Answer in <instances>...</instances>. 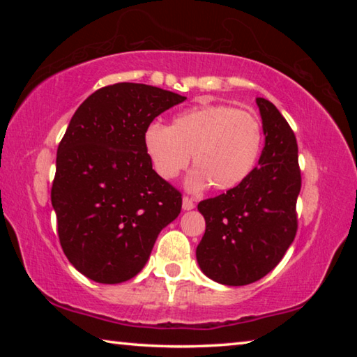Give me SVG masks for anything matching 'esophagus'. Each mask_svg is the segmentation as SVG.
Masks as SVG:
<instances>
[{"mask_svg": "<svg viewBox=\"0 0 357 357\" xmlns=\"http://www.w3.org/2000/svg\"><path fill=\"white\" fill-rule=\"evenodd\" d=\"M193 208H195V203H193L192 198L184 197V198H183V209H184V211H190V209H193Z\"/></svg>", "mask_w": 357, "mask_h": 357, "instance_id": "esophagus-1", "label": "esophagus"}]
</instances>
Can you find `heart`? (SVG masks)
Instances as JSON below:
<instances>
[{
    "instance_id": "1",
    "label": "heart",
    "mask_w": 357,
    "mask_h": 357,
    "mask_svg": "<svg viewBox=\"0 0 357 357\" xmlns=\"http://www.w3.org/2000/svg\"><path fill=\"white\" fill-rule=\"evenodd\" d=\"M143 146L154 172L170 181L184 172L193 155V170L185 179L190 192L213 184L229 190L249 178L263 148L259 119L231 105L203 104L174 114L170 128L149 124Z\"/></svg>"
}]
</instances>
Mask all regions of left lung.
Returning a JSON list of instances; mask_svg holds the SVG:
<instances>
[{
    "label": "left lung",
    "instance_id": "1",
    "mask_svg": "<svg viewBox=\"0 0 357 357\" xmlns=\"http://www.w3.org/2000/svg\"><path fill=\"white\" fill-rule=\"evenodd\" d=\"M264 148L244 183L198 203L206 229L197 261L211 280L243 287L271 273L291 245L298 229L301 192L298 143L273 102L257 98Z\"/></svg>",
    "mask_w": 357,
    "mask_h": 357
}]
</instances>
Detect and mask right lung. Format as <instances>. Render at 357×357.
<instances>
[{
	"instance_id": "right-lung-1",
	"label": "right lung",
	"mask_w": 357,
	"mask_h": 357,
	"mask_svg": "<svg viewBox=\"0 0 357 357\" xmlns=\"http://www.w3.org/2000/svg\"><path fill=\"white\" fill-rule=\"evenodd\" d=\"M187 98L143 83L100 88L77 108L58 146L52 206L70 264L114 285L144 268L183 198L153 170L143 135Z\"/></svg>"
}]
</instances>
